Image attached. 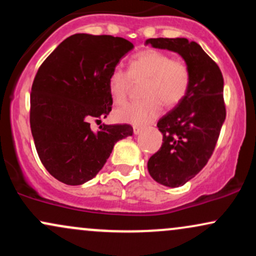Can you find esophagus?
<instances>
[{
    "label": "esophagus",
    "mask_w": 256,
    "mask_h": 256,
    "mask_svg": "<svg viewBox=\"0 0 256 256\" xmlns=\"http://www.w3.org/2000/svg\"><path fill=\"white\" fill-rule=\"evenodd\" d=\"M142 130H143V128H140V126H134V134H138Z\"/></svg>",
    "instance_id": "obj_1"
}]
</instances>
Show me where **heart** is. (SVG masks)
Segmentation results:
<instances>
[{
  "mask_svg": "<svg viewBox=\"0 0 256 256\" xmlns=\"http://www.w3.org/2000/svg\"><path fill=\"white\" fill-rule=\"evenodd\" d=\"M132 80H144L140 101L128 104L116 110L119 122L142 125L152 122L162 110V102L172 108L186 98L192 84L189 66L182 58L165 52L146 49L131 58L128 71L113 70L108 88L113 101L122 104L128 100Z\"/></svg>",
  "mask_w": 256,
  "mask_h": 256,
  "instance_id": "obj_1",
  "label": "heart"
}]
</instances>
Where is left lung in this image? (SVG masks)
<instances>
[{"label": "left lung", "mask_w": 256, "mask_h": 256, "mask_svg": "<svg viewBox=\"0 0 256 256\" xmlns=\"http://www.w3.org/2000/svg\"><path fill=\"white\" fill-rule=\"evenodd\" d=\"M146 44L178 52L192 73L186 98L158 122L162 146L148 161L154 180L166 186H180L207 165L216 149L226 116L224 78L216 61L196 42L149 38Z\"/></svg>", "instance_id": "1"}]
</instances>
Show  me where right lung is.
<instances>
[{
  "mask_svg": "<svg viewBox=\"0 0 256 256\" xmlns=\"http://www.w3.org/2000/svg\"><path fill=\"white\" fill-rule=\"evenodd\" d=\"M134 44L110 34H76L58 44L36 73L30 95V125L40 162L67 185L90 180L113 146L132 136L128 124L100 126L112 110L108 79Z\"/></svg>",
  "mask_w": 256,
  "mask_h": 256,
  "instance_id": "obj_1",
  "label": "right lung"
}]
</instances>
